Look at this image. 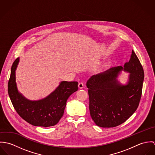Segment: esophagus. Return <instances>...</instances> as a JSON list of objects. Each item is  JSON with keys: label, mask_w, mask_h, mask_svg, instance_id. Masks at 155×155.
<instances>
[{"label": "esophagus", "mask_w": 155, "mask_h": 155, "mask_svg": "<svg viewBox=\"0 0 155 155\" xmlns=\"http://www.w3.org/2000/svg\"><path fill=\"white\" fill-rule=\"evenodd\" d=\"M78 87L79 89H83L84 88V85L82 82H80L79 83V85H78Z\"/></svg>", "instance_id": "obj_1"}]
</instances>
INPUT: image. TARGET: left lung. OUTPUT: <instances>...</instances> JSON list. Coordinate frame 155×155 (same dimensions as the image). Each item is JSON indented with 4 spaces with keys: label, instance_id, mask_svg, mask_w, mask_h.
<instances>
[{
    "label": "left lung",
    "instance_id": "1",
    "mask_svg": "<svg viewBox=\"0 0 155 155\" xmlns=\"http://www.w3.org/2000/svg\"><path fill=\"white\" fill-rule=\"evenodd\" d=\"M124 71L129 73L125 84L118 81ZM144 73L132 51L129 61L92 76L87 82L91 116L102 128H112L125 122L136 111L141 97Z\"/></svg>",
    "mask_w": 155,
    "mask_h": 155
}]
</instances>
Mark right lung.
Masks as SVG:
<instances>
[{"label":"right lung","mask_w":155,"mask_h":155,"mask_svg":"<svg viewBox=\"0 0 155 155\" xmlns=\"http://www.w3.org/2000/svg\"><path fill=\"white\" fill-rule=\"evenodd\" d=\"M20 61L14 62L8 82V94L14 109L24 120L34 126L49 127L56 125L62 117L68 97L78 89V82L61 81L47 97L39 100L26 98L17 88L15 71Z\"/></svg>","instance_id":"obj_1"}]
</instances>
